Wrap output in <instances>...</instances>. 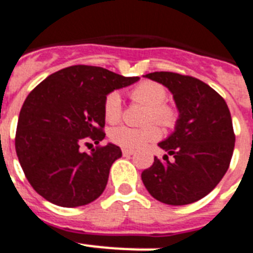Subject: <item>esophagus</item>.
I'll return each mask as SVG.
<instances>
[{"instance_id":"obj_1","label":"esophagus","mask_w":253,"mask_h":253,"mask_svg":"<svg viewBox=\"0 0 253 253\" xmlns=\"http://www.w3.org/2000/svg\"><path fill=\"white\" fill-rule=\"evenodd\" d=\"M122 153L125 157H130V156L133 155L132 149H122Z\"/></svg>"}]
</instances>
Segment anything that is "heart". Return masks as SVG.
Returning <instances> with one entry per match:
<instances>
[{
	"label": "heart",
	"instance_id": "obj_1",
	"mask_svg": "<svg viewBox=\"0 0 253 253\" xmlns=\"http://www.w3.org/2000/svg\"><path fill=\"white\" fill-rule=\"evenodd\" d=\"M130 96L133 101L147 108L143 122L149 123L139 128L128 126L114 127L109 131V139L113 144L125 149H137L149 141H156L161 136V130L151 122L164 128H174L178 123L179 113L174 106L166 104L168 89L162 84L152 80H144L131 89ZM104 118L108 123L120 122L122 118V101L117 91L109 92L102 104Z\"/></svg>",
	"mask_w": 253,
	"mask_h": 253
}]
</instances>
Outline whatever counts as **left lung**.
Segmentation results:
<instances>
[{
  "instance_id": "obj_1",
  "label": "left lung",
  "mask_w": 253,
  "mask_h": 253,
  "mask_svg": "<svg viewBox=\"0 0 253 253\" xmlns=\"http://www.w3.org/2000/svg\"><path fill=\"white\" fill-rule=\"evenodd\" d=\"M145 77L169 88L179 118L175 131L159 144L174 160L155 157L141 180L156 200L191 204L207 196L229 169L235 145L231 114L222 96L196 78L169 71Z\"/></svg>"
}]
</instances>
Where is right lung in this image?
Instances as JSON below:
<instances>
[{"label": "right lung", "mask_w": 253, "mask_h": 253, "mask_svg": "<svg viewBox=\"0 0 253 253\" xmlns=\"http://www.w3.org/2000/svg\"><path fill=\"white\" fill-rule=\"evenodd\" d=\"M106 69L75 65L49 75L30 92L20 109L15 151L27 180L45 200L66 208L92 203L105 190L120 147L105 137L104 98L137 82ZM92 140L91 154L80 145Z\"/></svg>", "instance_id": "right-lung-1"}]
</instances>
